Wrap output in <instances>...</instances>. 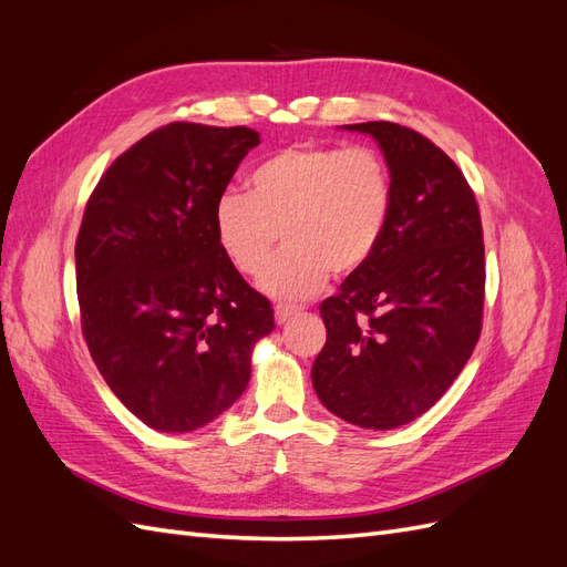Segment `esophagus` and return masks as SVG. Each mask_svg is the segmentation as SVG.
Here are the masks:
<instances>
[{
  "mask_svg": "<svg viewBox=\"0 0 567 567\" xmlns=\"http://www.w3.org/2000/svg\"><path fill=\"white\" fill-rule=\"evenodd\" d=\"M302 312V307H296V305H277L274 307V319H277L279 326L288 323L293 317H298Z\"/></svg>",
  "mask_w": 567,
  "mask_h": 567,
  "instance_id": "esophagus-1",
  "label": "esophagus"
}]
</instances>
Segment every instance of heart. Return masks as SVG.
I'll use <instances>...</instances> for the list:
<instances>
[{
	"label": "heart",
	"instance_id": "1",
	"mask_svg": "<svg viewBox=\"0 0 567 567\" xmlns=\"http://www.w3.org/2000/svg\"><path fill=\"white\" fill-rule=\"evenodd\" d=\"M246 186L215 203L217 246L238 271L260 277L284 233L289 248L260 284L281 300L319 293L331 271L364 269L392 217L390 167L367 146H290L257 163Z\"/></svg>",
	"mask_w": 567,
	"mask_h": 567
}]
</instances>
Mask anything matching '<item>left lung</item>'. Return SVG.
I'll return each instance as SVG.
<instances>
[{"label": "left lung", "instance_id": "1", "mask_svg": "<svg viewBox=\"0 0 567 567\" xmlns=\"http://www.w3.org/2000/svg\"><path fill=\"white\" fill-rule=\"evenodd\" d=\"M379 142L394 203L371 262L319 307L326 346L312 385L321 404L369 431L419 419L454 383L483 329L485 246L456 163L398 123L342 125Z\"/></svg>", "mask_w": 567, "mask_h": 567}]
</instances>
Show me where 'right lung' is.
I'll return each mask as SVG.
<instances>
[{"label":"right lung","instance_id":"add662e5","mask_svg":"<svg viewBox=\"0 0 567 567\" xmlns=\"http://www.w3.org/2000/svg\"><path fill=\"white\" fill-rule=\"evenodd\" d=\"M250 127L169 123L101 177L75 244L82 333L132 414L192 433L241 398L274 310L219 250L213 210Z\"/></svg>","mask_w":567,"mask_h":567}]
</instances>
